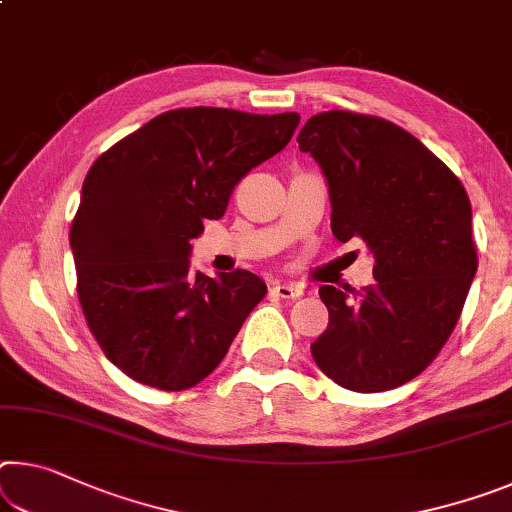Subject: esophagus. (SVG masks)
<instances>
[{"label":"esophagus","mask_w":512,"mask_h":512,"mask_svg":"<svg viewBox=\"0 0 512 512\" xmlns=\"http://www.w3.org/2000/svg\"><path fill=\"white\" fill-rule=\"evenodd\" d=\"M273 294L280 296V298H300L303 296V287L296 285V282H275L273 285Z\"/></svg>","instance_id":"esophagus-1"}]
</instances>
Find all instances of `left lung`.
<instances>
[{
  "label": "left lung",
  "instance_id": "1",
  "mask_svg": "<svg viewBox=\"0 0 512 512\" xmlns=\"http://www.w3.org/2000/svg\"><path fill=\"white\" fill-rule=\"evenodd\" d=\"M328 180L330 227L362 239L376 282L362 291L323 285L330 321L312 358L337 385L385 392L419 376L460 319L478 257L465 186L399 125L326 111L298 134Z\"/></svg>",
  "mask_w": 512,
  "mask_h": 512
}]
</instances>
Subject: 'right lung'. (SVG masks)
<instances>
[{
    "mask_svg": "<svg viewBox=\"0 0 512 512\" xmlns=\"http://www.w3.org/2000/svg\"><path fill=\"white\" fill-rule=\"evenodd\" d=\"M298 123V113L166 111L88 170L70 227L77 294L97 344L129 378L182 392L225 358L266 285L243 269L193 275L191 239Z\"/></svg>",
    "mask_w": 512,
    "mask_h": 512,
    "instance_id": "right-lung-1",
    "label": "right lung"
}]
</instances>
